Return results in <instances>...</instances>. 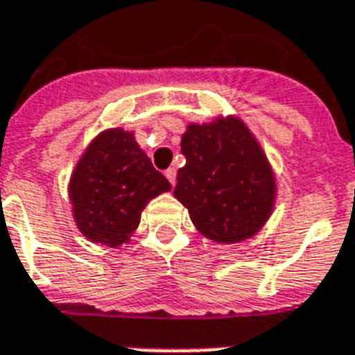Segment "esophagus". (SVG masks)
Listing matches in <instances>:
<instances>
[{"label":"esophagus","instance_id":"esophagus-1","mask_svg":"<svg viewBox=\"0 0 355 355\" xmlns=\"http://www.w3.org/2000/svg\"><path fill=\"white\" fill-rule=\"evenodd\" d=\"M166 178L169 180L171 186H175V182H177V169H175V167H169L166 171Z\"/></svg>","mask_w":355,"mask_h":355}]
</instances>
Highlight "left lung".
<instances>
[{
    "instance_id": "8db88e82",
    "label": "left lung",
    "mask_w": 355,
    "mask_h": 355,
    "mask_svg": "<svg viewBox=\"0 0 355 355\" xmlns=\"http://www.w3.org/2000/svg\"><path fill=\"white\" fill-rule=\"evenodd\" d=\"M180 149L186 166L178 169L173 193L197 230L217 243L252 237L272 214L276 180L247 125L237 118L191 123Z\"/></svg>"
}]
</instances>
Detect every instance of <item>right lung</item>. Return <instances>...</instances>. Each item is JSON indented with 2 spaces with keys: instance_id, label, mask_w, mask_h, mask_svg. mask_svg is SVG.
Returning a JSON list of instances; mask_svg holds the SVG:
<instances>
[{
  "instance_id": "right-lung-1",
  "label": "right lung",
  "mask_w": 355,
  "mask_h": 355,
  "mask_svg": "<svg viewBox=\"0 0 355 355\" xmlns=\"http://www.w3.org/2000/svg\"><path fill=\"white\" fill-rule=\"evenodd\" d=\"M171 184L139 149L132 132L108 128L77 162L69 180V200L86 239L107 247L128 243L150 199Z\"/></svg>"
}]
</instances>
